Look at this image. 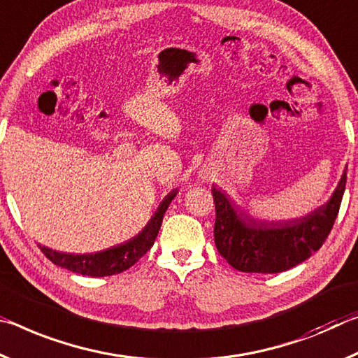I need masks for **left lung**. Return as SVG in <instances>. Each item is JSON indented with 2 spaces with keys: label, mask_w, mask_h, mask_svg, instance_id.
Masks as SVG:
<instances>
[{
  "label": "left lung",
  "mask_w": 358,
  "mask_h": 358,
  "mask_svg": "<svg viewBox=\"0 0 358 358\" xmlns=\"http://www.w3.org/2000/svg\"><path fill=\"white\" fill-rule=\"evenodd\" d=\"M344 168L330 198L301 217L257 219L213 185L215 204L214 241L219 254L243 273L276 274L296 266L317 252L330 233L345 189Z\"/></svg>",
  "instance_id": "1"
}]
</instances>
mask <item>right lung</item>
<instances>
[{"mask_svg":"<svg viewBox=\"0 0 358 358\" xmlns=\"http://www.w3.org/2000/svg\"><path fill=\"white\" fill-rule=\"evenodd\" d=\"M178 192L179 189H173L169 192L158 204L148 225L138 234L128 239V241L113 245L109 249L95 252V254H66V252L52 250L41 244L39 249L44 252V255L54 265L66 268L76 274H82V276L104 278L127 271L128 268L133 266L154 245L157 234L160 231L163 215H165L174 196L178 195Z\"/></svg>","mask_w":358,"mask_h":358,"instance_id":"add662e5","label":"right lung"}]
</instances>
